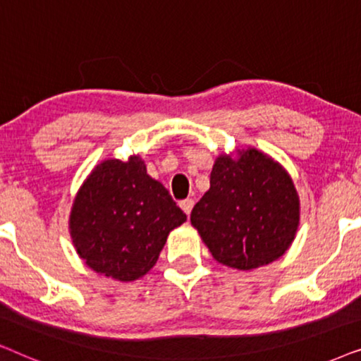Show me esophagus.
<instances>
[{
  "instance_id": "34e87169",
  "label": "esophagus",
  "mask_w": 361,
  "mask_h": 361,
  "mask_svg": "<svg viewBox=\"0 0 361 361\" xmlns=\"http://www.w3.org/2000/svg\"><path fill=\"white\" fill-rule=\"evenodd\" d=\"M179 205H180V209L185 212L187 216H189L190 212H192V207H194V200H192V199H185V200H182Z\"/></svg>"
}]
</instances>
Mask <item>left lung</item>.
<instances>
[{"instance_id": "1", "label": "left lung", "mask_w": 361, "mask_h": 361, "mask_svg": "<svg viewBox=\"0 0 361 361\" xmlns=\"http://www.w3.org/2000/svg\"><path fill=\"white\" fill-rule=\"evenodd\" d=\"M190 221L219 263L250 271L273 263L293 243L299 195L279 162L250 147L238 159L216 157L210 189Z\"/></svg>"}]
</instances>
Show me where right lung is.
Instances as JSON below:
<instances>
[{
	"label": "right lung",
	"instance_id": "obj_1",
	"mask_svg": "<svg viewBox=\"0 0 361 361\" xmlns=\"http://www.w3.org/2000/svg\"><path fill=\"white\" fill-rule=\"evenodd\" d=\"M187 216L145 161L108 159L98 164L73 200L68 228L88 268L106 278L135 281L159 258L171 230Z\"/></svg>",
	"mask_w": 361,
	"mask_h": 361
}]
</instances>
